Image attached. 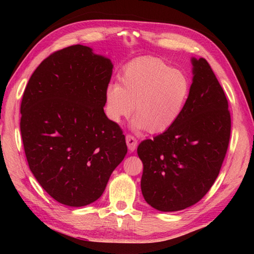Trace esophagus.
Returning <instances> with one entry per match:
<instances>
[{
  "label": "esophagus",
  "mask_w": 254,
  "mask_h": 254,
  "mask_svg": "<svg viewBox=\"0 0 254 254\" xmlns=\"http://www.w3.org/2000/svg\"><path fill=\"white\" fill-rule=\"evenodd\" d=\"M126 141H127V145L128 149H130V152H133V150H135L136 146H137V139L130 135V134H127V137H126Z\"/></svg>",
  "instance_id": "obj_1"
}]
</instances>
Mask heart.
<instances>
[{"label":"heart","mask_w":254,"mask_h":254,"mask_svg":"<svg viewBox=\"0 0 254 254\" xmlns=\"http://www.w3.org/2000/svg\"><path fill=\"white\" fill-rule=\"evenodd\" d=\"M121 86L110 84L106 90V113L120 123L134 109L135 131L163 133L174 124L185 108L190 80L157 58H141L124 67Z\"/></svg>","instance_id":"b5f03b06"}]
</instances>
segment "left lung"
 I'll list each match as a JSON object with an SVG mask.
<instances>
[{
	"instance_id": "8db88e82",
	"label": "left lung",
	"mask_w": 254,
	"mask_h": 254,
	"mask_svg": "<svg viewBox=\"0 0 254 254\" xmlns=\"http://www.w3.org/2000/svg\"><path fill=\"white\" fill-rule=\"evenodd\" d=\"M192 84L180 117L137 147L141 189L150 206L177 212L197 203L214 185L230 138L228 101L205 59H191Z\"/></svg>"
}]
</instances>
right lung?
Listing matches in <instances>:
<instances>
[{
    "mask_svg": "<svg viewBox=\"0 0 254 254\" xmlns=\"http://www.w3.org/2000/svg\"><path fill=\"white\" fill-rule=\"evenodd\" d=\"M110 59L75 45L45 59L20 105V133L29 168L59 203L97 201L126 157L122 130L104 111Z\"/></svg>",
    "mask_w": 254,
    "mask_h": 254,
    "instance_id": "obj_1",
    "label": "right lung"
}]
</instances>
